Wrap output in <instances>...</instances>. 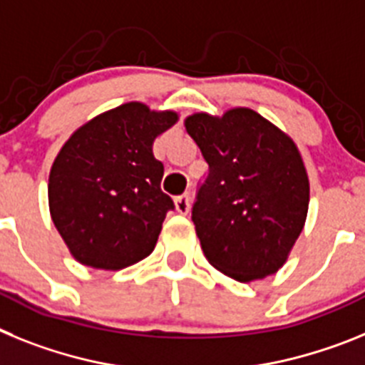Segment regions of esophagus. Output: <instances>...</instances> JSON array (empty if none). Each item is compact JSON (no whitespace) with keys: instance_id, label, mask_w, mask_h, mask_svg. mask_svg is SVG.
I'll list each match as a JSON object with an SVG mask.
<instances>
[{"instance_id":"34e87169","label":"esophagus","mask_w":365,"mask_h":365,"mask_svg":"<svg viewBox=\"0 0 365 365\" xmlns=\"http://www.w3.org/2000/svg\"><path fill=\"white\" fill-rule=\"evenodd\" d=\"M174 204H176V211H178L180 215H187L189 213V209H191V195L185 192V195L176 196Z\"/></svg>"}]
</instances>
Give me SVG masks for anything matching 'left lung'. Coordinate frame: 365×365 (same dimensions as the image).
<instances>
[{
  "mask_svg": "<svg viewBox=\"0 0 365 365\" xmlns=\"http://www.w3.org/2000/svg\"><path fill=\"white\" fill-rule=\"evenodd\" d=\"M185 130L209 165L191 217L205 259L240 283L275 274L309 211L296 143L250 108L195 113Z\"/></svg>",
  "mask_w": 365,
  "mask_h": 365,
  "instance_id": "left-lung-1",
  "label": "left lung"
}]
</instances>
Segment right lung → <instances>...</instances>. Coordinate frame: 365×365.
Segmentation results:
<instances>
[{
    "label": "right lung",
    "instance_id": "obj_1",
    "mask_svg": "<svg viewBox=\"0 0 365 365\" xmlns=\"http://www.w3.org/2000/svg\"><path fill=\"white\" fill-rule=\"evenodd\" d=\"M178 113L126 103L93 117L60 148L49 174V211L82 264L121 270L148 257L167 211L163 163L152 143Z\"/></svg>",
    "mask_w": 365,
    "mask_h": 365
}]
</instances>
